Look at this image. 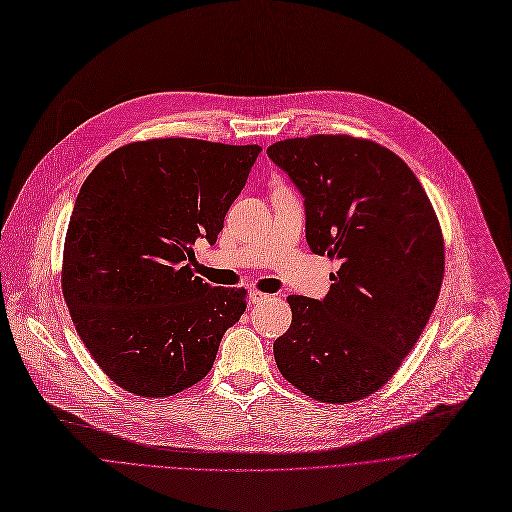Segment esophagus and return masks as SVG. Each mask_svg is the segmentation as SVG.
I'll list each match as a JSON object with an SVG mask.
<instances>
[{
	"label": "esophagus",
	"mask_w": 512,
	"mask_h": 512,
	"mask_svg": "<svg viewBox=\"0 0 512 512\" xmlns=\"http://www.w3.org/2000/svg\"><path fill=\"white\" fill-rule=\"evenodd\" d=\"M250 302L252 304H260V302H264V300H268V294L266 292H260V290H250Z\"/></svg>",
	"instance_id": "34e87169"
}]
</instances>
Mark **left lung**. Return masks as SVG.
I'll list each match as a JSON object with an SVG mask.
<instances>
[{"mask_svg": "<svg viewBox=\"0 0 512 512\" xmlns=\"http://www.w3.org/2000/svg\"><path fill=\"white\" fill-rule=\"evenodd\" d=\"M266 153L304 197L311 250L341 260L323 300L286 298L292 323L274 341L276 365L317 401L363 399L430 321L444 278L440 222L414 171L373 141L313 135Z\"/></svg>", "mask_w": 512, "mask_h": 512, "instance_id": "left-lung-1", "label": "left lung"}]
</instances>
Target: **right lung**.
I'll use <instances>...</instances> for the list:
<instances>
[{
    "label": "right lung",
    "instance_id": "obj_1",
    "mask_svg": "<svg viewBox=\"0 0 512 512\" xmlns=\"http://www.w3.org/2000/svg\"><path fill=\"white\" fill-rule=\"evenodd\" d=\"M262 147L199 139L129 143L102 159L70 216L62 294L76 333L119 387L167 397L206 377L244 288L193 276V244H216Z\"/></svg>",
    "mask_w": 512,
    "mask_h": 512
}]
</instances>
